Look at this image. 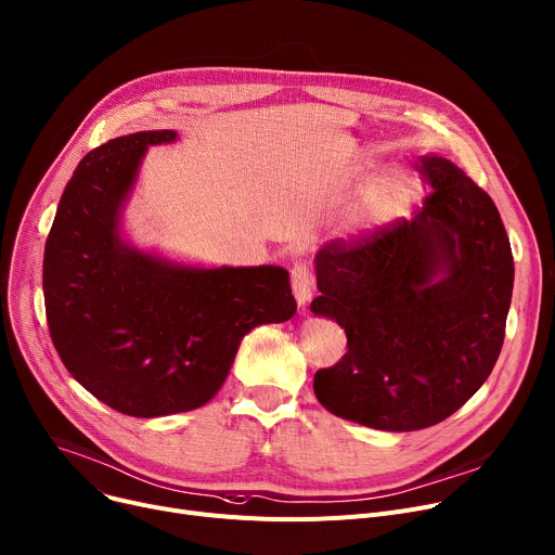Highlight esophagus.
Wrapping results in <instances>:
<instances>
[{
    "instance_id": "34e87169",
    "label": "esophagus",
    "mask_w": 555,
    "mask_h": 555,
    "mask_svg": "<svg viewBox=\"0 0 555 555\" xmlns=\"http://www.w3.org/2000/svg\"><path fill=\"white\" fill-rule=\"evenodd\" d=\"M289 285L294 299L299 301V306H306L312 299V274L306 263H297L289 272Z\"/></svg>"
}]
</instances>
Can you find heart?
Returning a JSON list of instances; mask_svg holds the SVG:
<instances>
[{"mask_svg":"<svg viewBox=\"0 0 555 555\" xmlns=\"http://www.w3.org/2000/svg\"><path fill=\"white\" fill-rule=\"evenodd\" d=\"M413 196H415L413 178L403 171H392L365 190V194L348 216V228L352 232H363V230L377 228L382 223H388L390 218L399 216L405 207L411 205Z\"/></svg>","mask_w":555,"mask_h":555,"instance_id":"obj_1","label":"heart"}]
</instances>
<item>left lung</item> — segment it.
I'll return each instance as SVG.
<instances>
[{"instance_id": "8db88e82", "label": "left lung", "mask_w": 555, "mask_h": 555, "mask_svg": "<svg viewBox=\"0 0 555 555\" xmlns=\"http://www.w3.org/2000/svg\"><path fill=\"white\" fill-rule=\"evenodd\" d=\"M433 192L397 218L317 251L314 314L335 319L348 352L314 375L332 415L379 430L451 417L491 375L504 344L513 254L491 196L451 160L422 156Z\"/></svg>"}]
</instances>
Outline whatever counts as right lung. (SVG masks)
<instances>
[{
	"label": "right lung",
	"instance_id": "obj_1",
	"mask_svg": "<svg viewBox=\"0 0 555 555\" xmlns=\"http://www.w3.org/2000/svg\"><path fill=\"white\" fill-rule=\"evenodd\" d=\"M138 131L89 152L64 188L44 247L53 346L93 397L131 417L194 411L223 386L241 339L297 312L283 268H192L120 238L146 146Z\"/></svg>",
	"mask_w": 555,
	"mask_h": 555
}]
</instances>
